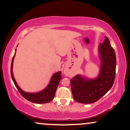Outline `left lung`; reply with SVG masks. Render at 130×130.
<instances>
[{
	"instance_id": "1",
	"label": "left lung",
	"mask_w": 130,
	"mask_h": 130,
	"mask_svg": "<svg viewBox=\"0 0 130 130\" xmlns=\"http://www.w3.org/2000/svg\"><path fill=\"white\" fill-rule=\"evenodd\" d=\"M100 60L99 74L94 78L77 74L70 80L71 88L75 101L83 104L96 102L111 89L116 76L115 51L108 37L98 48Z\"/></svg>"
}]
</instances>
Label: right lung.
I'll list each match as a JSON object with an SVG mask.
<instances>
[{
	"mask_svg": "<svg viewBox=\"0 0 130 130\" xmlns=\"http://www.w3.org/2000/svg\"><path fill=\"white\" fill-rule=\"evenodd\" d=\"M16 49L15 50L14 56L12 59V63H11L10 72L13 82L17 89L18 90V91L20 92V93L24 99L32 103H37V104H44V103L50 102L54 99L56 90H57L58 85H59L60 81L61 78V71H58V72L53 74L51 79H50L49 83L47 86V87L42 91L37 92V93H27V92L24 91L17 84L14 77L13 73V60L15 54H16Z\"/></svg>",
	"mask_w": 130,
	"mask_h": 130,
	"instance_id": "add662e5",
	"label": "right lung"
}]
</instances>
